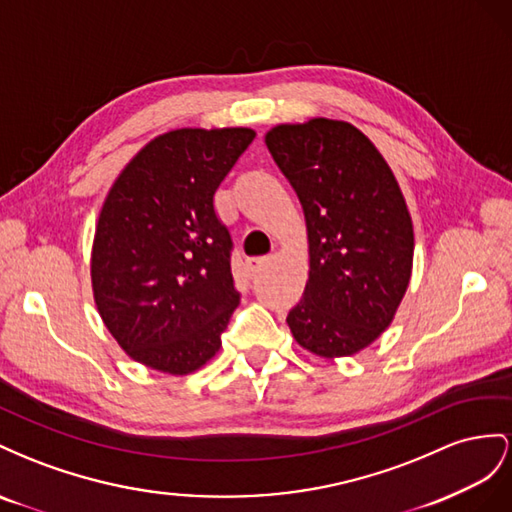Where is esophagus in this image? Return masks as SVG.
Returning <instances> with one entry per match:
<instances>
[{"instance_id": "esophagus-1", "label": "esophagus", "mask_w": 512, "mask_h": 512, "mask_svg": "<svg viewBox=\"0 0 512 512\" xmlns=\"http://www.w3.org/2000/svg\"><path fill=\"white\" fill-rule=\"evenodd\" d=\"M266 264H268V257H248L246 259V270H248V274L255 276L266 268Z\"/></svg>"}]
</instances>
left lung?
I'll return each mask as SVG.
<instances>
[{
  "instance_id": "left-lung-1",
  "label": "left lung",
  "mask_w": 512,
  "mask_h": 512,
  "mask_svg": "<svg viewBox=\"0 0 512 512\" xmlns=\"http://www.w3.org/2000/svg\"><path fill=\"white\" fill-rule=\"evenodd\" d=\"M266 145L309 229L311 272L287 315L291 334L321 358L352 356L390 326L410 283L414 229L401 188L347 122L283 124Z\"/></svg>"
}]
</instances>
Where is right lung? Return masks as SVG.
<instances>
[{
  "label": "right lung",
  "instance_id": "obj_1",
  "mask_svg": "<svg viewBox=\"0 0 512 512\" xmlns=\"http://www.w3.org/2000/svg\"><path fill=\"white\" fill-rule=\"evenodd\" d=\"M253 139L251 128L171 130L111 186L94 236V298L113 339L145 367L186 375L221 347L240 291L214 193Z\"/></svg>",
  "mask_w": 512,
  "mask_h": 512
}]
</instances>
